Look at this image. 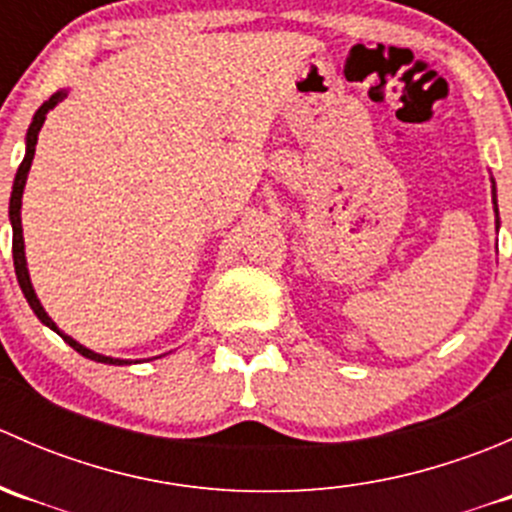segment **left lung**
<instances>
[{"instance_id": "1", "label": "left lung", "mask_w": 512, "mask_h": 512, "mask_svg": "<svg viewBox=\"0 0 512 512\" xmlns=\"http://www.w3.org/2000/svg\"><path fill=\"white\" fill-rule=\"evenodd\" d=\"M490 183H493V210H495V227H498L500 218H498V198H495V180L490 178Z\"/></svg>"}]
</instances>
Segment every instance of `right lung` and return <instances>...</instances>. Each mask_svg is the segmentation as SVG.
<instances>
[{"instance_id": "add662e5", "label": "right lung", "mask_w": 512, "mask_h": 512, "mask_svg": "<svg viewBox=\"0 0 512 512\" xmlns=\"http://www.w3.org/2000/svg\"><path fill=\"white\" fill-rule=\"evenodd\" d=\"M69 96V91L61 89L56 91L54 96L49 98V101H44L39 106V111L34 113L32 118V126H29L27 131V153H24V160L22 165H19L17 170V178H14V185H12V198H9V223H12V255H14V272H17V280H19V287H22L24 297H27L29 307L34 309V314L39 317L41 324H46L49 329H54L56 334H59L61 339H64L66 344H69L71 349H76L81 356H86V359L91 361H101V364H113V366H123V364H133L131 359H113V356H103V354H96L91 352V349H86L84 344L76 342L74 337H69V334L61 332L59 327H56L54 319L46 314V309L41 307L39 297H36L34 287H32V277H29V267H27V252H24V230H22V195H24V185H27V175H29V168H32V160H34V151H36V141H39V131L41 126H44L46 121V113L51 111V108L56 106L59 101H64V98Z\"/></svg>"}]
</instances>
